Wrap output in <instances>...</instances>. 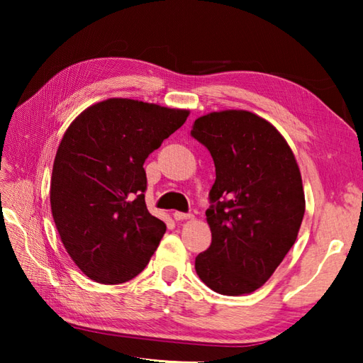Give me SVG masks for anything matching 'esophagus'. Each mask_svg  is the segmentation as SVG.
<instances>
[{
  "label": "esophagus",
  "mask_w": 363,
  "mask_h": 363,
  "mask_svg": "<svg viewBox=\"0 0 363 363\" xmlns=\"http://www.w3.org/2000/svg\"><path fill=\"white\" fill-rule=\"evenodd\" d=\"M173 217L176 221H184V220H190L194 215L191 213H184V212H174Z\"/></svg>",
  "instance_id": "esophagus-1"
}]
</instances>
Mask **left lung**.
<instances>
[{
    "instance_id": "8db88e82",
    "label": "left lung",
    "mask_w": 363,
    "mask_h": 363,
    "mask_svg": "<svg viewBox=\"0 0 363 363\" xmlns=\"http://www.w3.org/2000/svg\"><path fill=\"white\" fill-rule=\"evenodd\" d=\"M191 135L215 164L206 211L212 243L196 256V274L221 295H248L296 242L306 211L298 162L279 130L250 111L203 115Z\"/></svg>"
}]
</instances>
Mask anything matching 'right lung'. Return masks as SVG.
Instances as JSON below:
<instances>
[{"label": "right lung", "instance_id": "right-lung-1", "mask_svg": "<svg viewBox=\"0 0 363 363\" xmlns=\"http://www.w3.org/2000/svg\"><path fill=\"white\" fill-rule=\"evenodd\" d=\"M190 111L129 98L91 104L54 157L50 203L68 256L99 284H123L148 265L165 223L146 209L143 164Z\"/></svg>", "mask_w": 363, "mask_h": 363}]
</instances>
